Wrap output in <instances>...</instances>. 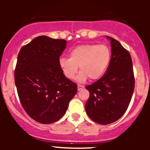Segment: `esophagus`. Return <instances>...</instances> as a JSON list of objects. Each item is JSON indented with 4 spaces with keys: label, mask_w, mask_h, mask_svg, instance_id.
<instances>
[{
    "label": "esophagus",
    "mask_w": 150,
    "mask_h": 150,
    "mask_svg": "<svg viewBox=\"0 0 150 150\" xmlns=\"http://www.w3.org/2000/svg\"><path fill=\"white\" fill-rule=\"evenodd\" d=\"M83 88H84L83 85H77V90H78V91H80L81 89H82Z\"/></svg>",
    "instance_id": "1"
}]
</instances>
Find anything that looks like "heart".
<instances>
[{"mask_svg":"<svg viewBox=\"0 0 150 150\" xmlns=\"http://www.w3.org/2000/svg\"><path fill=\"white\" fill-rule=\"evenodd\" d=\"M69 56L60 58V68L67 78L73 80L80 66L77 80L83 82L89 77L92 80H99L106 73L111 63V51L104 44H82L73 48Z\"/></svg>","mask_w":150,"mask_h":150,"instance_id":"1","label":"heart"}]
</instances>
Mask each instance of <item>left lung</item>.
<instances>
[{
  "label": "left lung",
  "instance_id": "8db88e82",
  "mask_svg": "<svg viewBox=\"0 0 150 150\" xmlns=\"http://www.w3.org/2000/svg\"><path fill=\"white\" fill-rule=\"evenodd\" d=\"M106 37L111 46V59L107 71L97 82L86 86L89 92L86 113L93 121L102 125L113 123L123 116L135 87L130 54L119 42Z\"/></svg>",
  "mask_w": 150,
  "mask_h": 150
}]
</instances>
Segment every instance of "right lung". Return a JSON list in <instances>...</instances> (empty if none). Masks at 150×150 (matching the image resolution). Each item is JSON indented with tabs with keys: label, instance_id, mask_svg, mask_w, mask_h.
Returning a JSON list of instances; mask_svg holds the SVG:
<instances>
[{
	"label": "right lung",
	"instance_id": "obj_1",
	"mask_svg": "<svg viewBox=\"0 0 150 150\" xmlns=\"http://www.w3.org/2000/svg\"><path fill=\"white\" fill-rule=\"evenodd\" d=\"M66 43L39 36L19 52L15 70L18 97L26 113L38 123L59 120L77 92V84L65 76L59 65Z\"/></svg>",
	"mask_w": 150,
	"mask_h": 150
}]
</instances>
